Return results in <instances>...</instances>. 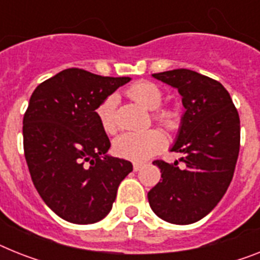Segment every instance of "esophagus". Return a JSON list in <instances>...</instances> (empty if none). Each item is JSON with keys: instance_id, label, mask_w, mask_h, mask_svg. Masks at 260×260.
Wrapping results in <instances>:
<instances>
[{"instance_id": "1", "label": "esophagus", "mask_w": 260, "mask_h": 260, "mask_svg": "<svg viewBox=\"0 0 260 260\" xmlns=\"http://www.w3.org/2000/svg\"><path fill=\"white\" fill-rule=\"evenodd\" d=\"M142 167H143V164H139V162H135V164H133V169H134V171L141 170Z\"/></svg>"}]
</instances>
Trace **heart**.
<instances>
[{
    "instance_id": "obj_1",
    "label": "heart",
    "mask_w": 260,
    "mask_h": 260,
    "mask_svg": "<svg viewBox=\"0 0 260 260\" xmlns=\"http://www.w3.org/2000/svg\"><path fill=\"white\" fill-rule=\"evenodd\" d=\"M127 95L142 105L146 109L154 110L159 107L164 100V93L155 83L149 81H141L127 89ZM117 95L111 94L102 101V104L96 109V117L101 123V127L106 134H114L117 132V117H115ZM154 119L158 123L167 128H174L177 126V114L171 109H160L154 113ZM165 137L159 130L150 128L146 132L125 133L115 138L113 149L114 153L125 159L141 160L149 159L158 151L164 149Z\"/></svg>"
}]
</instances>
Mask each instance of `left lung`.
<instances>
[{"mask_svg":"<svg viewBox=\"0 0 260 260\" xmlns=\"http://www.w3.org/2000/svg\"><path fill=\"white\" fill-rule=\"evenodd\" d=\"M154 78L182 95L184 111L173 151L174 165L154 160L160 182L149 192L150 207L174 224L198 222L219 203L233 181L241 147V121L223 85L188 69L155 73Z\"/></svg>","mask_w":260,"mask_h":260,"instance_id":"obj_1","label":"left lung"}]
</instances>
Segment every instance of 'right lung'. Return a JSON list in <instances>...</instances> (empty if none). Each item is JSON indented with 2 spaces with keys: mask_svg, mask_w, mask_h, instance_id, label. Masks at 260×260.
<instances>
[{
  "mask_svg": "<svg viewBox=\"0 0 260 260\" xmlns=\"http://www.w3.org/2000/svg\"><path fill=\"white\" fill-rule=\"evenodd\" d=\"M130 77L62 70L40 83L23 115V151L30 177L58 216L90 224L110 212L133 165L106 155L110 141L96 109Z\"/></svg>",
  "mask_w": 260,
  "mask_h": 260,
  "instance_id": "obj_1",
  "label": "right lung"
}]
</instances>
